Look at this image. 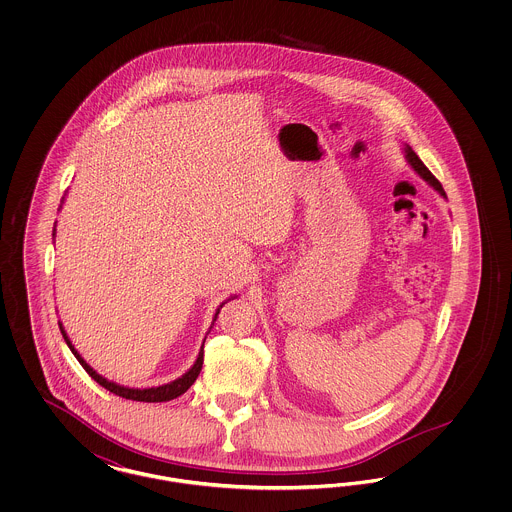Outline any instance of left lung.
Here are the masks:
<instances>
[{
    "label": "left lung",
    "instance_id": "8db88e82",
    "mask_svg": "<svg viewBox=\"0 0 512 512\" xmlns=\"http://www.w3.org/2000/svg\"><path fill=\"white\" fill-rule=\"evenodd\" d=\"M405 157H407V161H409V165L413 167L414 172H416L422 180H426L434 190H438L439 195H443V197H445V192H443V188H441L438 178L426 169V165H424V163L420 161V157L414 153L413 147L407 146V144H405Z\"/></svg>",
    "mask_w": 512,
    "mask_h": 512
}]
</instances>
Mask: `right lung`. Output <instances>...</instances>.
<instances>
[{
    "mask_svg": "<svg viewBox=\"0 0 512 512\" xmlns=\"http://www.w3.org/2000/svg\"><path fill=\"white\" fill-rule=\"evenodd\" d=\"M53 236H55V228H53ZM226 301H230V299H226ZM224 301V303H226ZM222 303V305H224ZM222 305H220L219 309H217V313H215V318H213V324H215V320L219 317L220 309H222ZM59 330H61V334H63V338L67 341V345H69V349L73 351L74 357L78 359V363L84 366V370L98 382L99 386H103L105 390L111 391V393H115V395H119V397H124V399H132V401H144V403H163V401H171V399H176V397H180L184 391H188V388L192 386L195 382V378L199 376V372H201V366H203V347H201V351H199V355H197V359H195L194 366L186 372V374H182L180 378H176V380H172L169 384H163V386H157V388H144V390H138V388H126V386H119V384H115V382H111V380H107V378H103L101 374H98L92 366L88 365L84 359H82V355L74 349L73 341L69 340V336H67V332H65V328H63V324L59 322ZM205 343V341H203Z\"/></svg>",
    "mask_w": 512,
    "mask_h": 512,
    "instance_id": "obj_1",
    "label": "right lung"
}]
</instances>
